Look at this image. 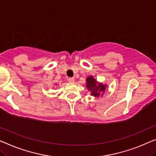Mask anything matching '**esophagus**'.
Returning a JSON list of instances; mask_svg holds the SVG:
<instances>
[{
    "label": "esophagus",
    "instance_id": "34e87169",
    "mask_svg": "<svg viewBox=\"0 0 156 156\" xmlns=\"http://www.w3.org/2000/svg\"><path fill=\"white\" fill-rule=\"evenodd\" d=\"M68 80H69V82L70 83H73L74 81H75V79H74V78H68Z\"/></svg>",
    "mask_w": 156,
    "mask_h": 156
}]
</instances>
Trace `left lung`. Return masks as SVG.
Returning <instances> with one entry per match:
<instances>
[{
    "label": "left lung",
    "mask_w": 156,
    "mask_h": 156,
    "mask_svg": "<svg viewBox=\"0 0 156 156\" xmlns=\"http://www.w3.org/2000/svg\"><path fill=\"white\" fill-rule=\"evenodd\" d=\"M87 88L91 92L92 95L95 97H100L104 94L105 90V85L102 84L97 85V81L93 78V76H90L86 80Z\"/></svg>",
    "instance_id": "8db88e82"
}]
</instances>
